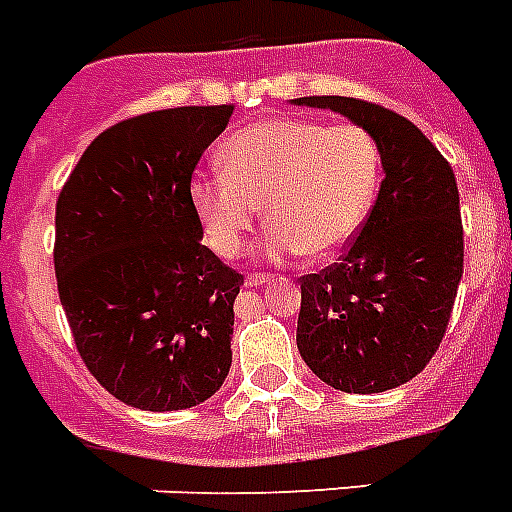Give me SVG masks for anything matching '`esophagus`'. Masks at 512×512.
I'll use <instances>...</instances> for the list:
<instances>
[{
    "instance_id": "34e87169",
    "label": "esophagus",
    "mask_w": 512,
    "mask_h": 512,
    "mask_svg": "<svg viewBox=\"0 0 512 512\" xmlns=\"http://www.w3.org/2000/svg\"><path fill=\"white\" fill-rule=\"evenodd\" d=\"M264 282H269L267 272H253V275L245 277V285H248V288H256V285H264Z\"/></svg>"
}]
</instances>
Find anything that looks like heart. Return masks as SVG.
Listing matches in <instances>:
<instances>
[{
  "label": "heart",
  "mask_w": 512,
  "mask_h": 512,
  "mask_svg": "<svg viewBox=\"0 0 512 512\" xmlns=\"http://www.w3.org/2000/svg\"><path fill=\"white\" fill-rule=\"evenodd\" d=\"M219 158L222 171L195 177L192 203L222 256L240 253L264 203L277 222L272 256H335L367 222L383 179L378 140L359 124L261 118L237 129Z\"/></svg>",
  "instance_id": "1"
}]
</instances>
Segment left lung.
<instances>
[{
  "label": "left lung",
  "instance_id": "1",
  "mask_svg": "<svg viewBox=\"0 0 512 512\" xmlns=\"http://www.w3.org/2000/svg\"><path fill=\"white\" fill-rule=\"evenodd\" d=\"M365 126L383 155L367 222L341 259L301 277L296 343L327 386L380 394L412 380L439 349L463 277L455 171L418 126L357 97H298Z\"/></svg>",
  "mask_w": 512,
  "mask_h": 512
}]
</instances>
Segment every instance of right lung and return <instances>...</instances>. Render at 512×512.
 Returning a JSON list of instances; mask_svg holds the SVG:
<instances>
[{"label": "right lung", "instance_id": "add662e5", "mask_svg": "<svg viewBox=\"0 0 512 512\" xmlns=\"http://www.w3.org/2000/svg\"><path fill=\"white\" fill-rule=\"evenodd\" d=\"M232 110L126 118L57 195L55 275L73 343L97 383L137 410L195 407L230 372L243 275L200 243L190 182Z\"/></svg>", "mask_w": 512, "mask_h": 512}]
</instances>
